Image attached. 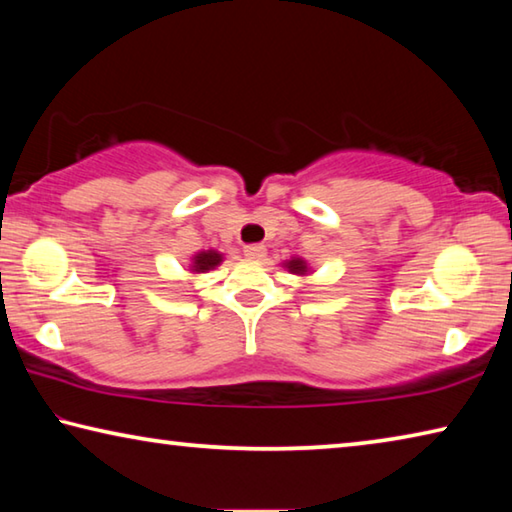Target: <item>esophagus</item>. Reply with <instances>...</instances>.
<instances>
[{"mask_svg": "<svg viewBox=\"0 0 512 512\" xmlns=\"http://www.w3.org/2000/svg\"><path fill=\"white\" fill-rule=\"evenodd\" d=\"M244 253L248 259H255V262H262V259L266 257V246L262 244H250L244 248Z\"/></svg>", "mask_w": 512, "mask_h": 512, "instance_id": "1", "label": "esophagus"}]
</instances>
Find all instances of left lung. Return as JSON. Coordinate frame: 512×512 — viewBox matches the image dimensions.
<instances>
[{"label": "left lung", "instance_id": "1", "mask_svg": "<svg viewBox=\"0 0 512 512\" xmlns=\"http://www.w3.org/2000/svg\"><path fill=\"white\" fill-rule=\"evenodd\" d=\"M282 266L287 268L289 273L298 275V277H307L311 273V266L307 264V259H302V257H291V259H287V262H282Z\"/></svg>", "mask_w": 512, "mask_h": 512}]
</instances>
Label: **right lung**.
<instances>
[{
  "instance_id": "obj_1",
  "label": "right lung",
  "mask_w": 512,
  "mask_h": 512,
  "mask_svg": "<svg viewBox=\"0 0 512 512\" xmlns=\"http://www.w3.org/2000/svg\"><path fill=\"white\" fill-rule=\"evenodd\" d=\"M223 253H219V250H201V253H196L192 257V264H189V271H192L194 275H201V273H207V271H214L216 266H221L223 262Z\"/></svg>"
}]
</instances>
